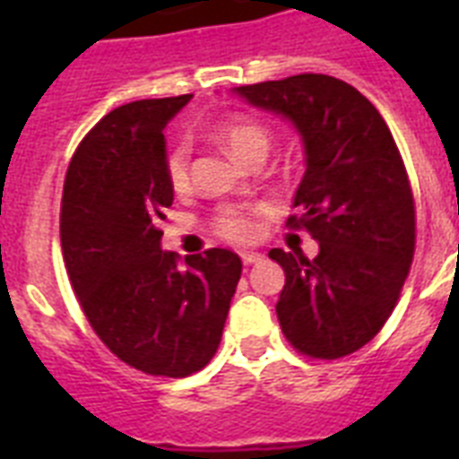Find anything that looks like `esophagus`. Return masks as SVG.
<instances>
[{
    "label": "esophagus",
    "instance_id": "esophagus-1",
    "mask_svg": "<svg viewBox=\"0 0 459 459\" xmlns=\"http://www.w3.org/2000/svg\"><path fill=\"white\" fill-rule=\"evenodd\" d=\"M240 257H243L245 264H257V262H262V259H264V255H262V252L245 250V252H240Z\"/></svg>",
    "mask_w": 459,
    "mask_h": 459
}]
</instances>
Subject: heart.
Instances as JSON below:
<instances>
[{
  "instance_id": "heart-1",
  "label": "heart",
  "mask_w": 459,
  "mask_h": 459,
  "mask_svg": "<svg viewBox=\"0 0 459 459\" xmlns=\"http://www.w3.org/2000/svg\"><path fill=\"white\" fill-rule=\"evenodd\" d=\"M219 143L240 161H247L255 154L269 150L272 135L264 126L252 121V118H229L221 121L212 131ZM166 178L171 183L176 193H183L190 186V152H187L186 143H176L166 154ZM214 229L219 236L236 240V243H245L259 233L257 223V209L255 207H223L219 209V214L214 219Z\"/></svg>"
}]
</instances>
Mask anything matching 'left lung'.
Returning <instances> with one entry per match:
<instances>
[{"mask_svg": "<svg viewBox=\"0 0 459 459\" xmlns=\"http://www.w3.org/2000/svg\"><path fill=\"white\" fill-rule=\"evenodd\" d=\"M286 118L305 150L290 229L319 243L314 259L273 247L286 272L281 328L309 357L335 359L374 338L391 316L414 255V200L395 140L377 107L321 74L230 90Z\"/></svg>", "mask_w": 459, "mask_h": 459, "instance_id": "8db88e82", "label": "left lung"}]
</instances>
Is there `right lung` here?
Instances as JSON below:
<instances>
[{
	"instance_id": "add662e5",
	"label": "right lung",
	"mask_w": 459,
	"mask_h": 459,
	"mask_svg": "<svg viewBox=\"0 0 459 459\" xmlns=\"http://www.w3.org/2000/svg\"><path fill=\"white\" fill-rule=\"evenodd\" d=\"M193 95L109 111L75 150L61 250L82 312L107 348L152 377H190L214 357L243 262L212 247L178 264L159 221L173 204L164 128Z\"/></svg>"
}]
</instances>
